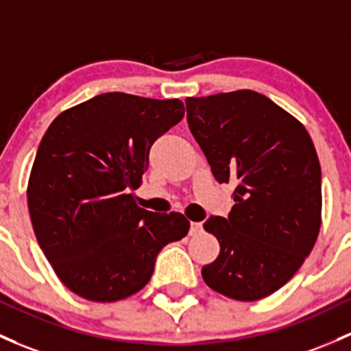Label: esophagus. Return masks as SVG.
Returning <instances> with one entry per match:
<instances>
[{
	"mask_svg": "<svg viewBox=\"0 0 351 351\" xmlns=\"http://www.w3.org/2000/svg\"><path fill=\"white\" fill-rule=\"evenodd\" d=\"M202 232H204V225H202V222H191L190 235H200Z\"/></svg>",
	"mask_w": 351,
	"mask_h": 351,
	"instance_id": "34e87169",
	"label": "esophagus"
}]
</instances>
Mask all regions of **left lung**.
<instances>
[{
  "instance_id": "obj_1",
  "label": "left lung",
  "mask_w": 351,
  "mask_h": 351,
  "mask_svg": "<svg viewBox=\"0 0 351 351\" xmlns=\"http://www.w3.org/2000/svg\"><path fill=\"white\" fill-rule=\"evenodd\" d=\"M186 119L219 183H235L228 219L205 230L220 243L202 267L206 286L237 301L271 296L315 247L322 227V166L311 136L254 90L186 97Z\"/></svg>"
}]
</instances>
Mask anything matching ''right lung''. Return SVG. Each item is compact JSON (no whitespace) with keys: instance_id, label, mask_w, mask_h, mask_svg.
<instances>
[{"instance_id":"right-lung-1","label":"right lung","mask_w":351,"mask_h":351,"mask_svg":"<svg viewBox=\"0 0 351 351\" xmlns=\"http://www.w3.org/2000/svg\"><path fill=\"white\" fill-rule=\"evenodd\" d=\"M180 99L95 95L58 114L40 141L27 198L36 241L55 274L84 300L132 296L166 243L183 239V213L136 204L153 143L183 119Z\"/></svg>"}]
</instances>
